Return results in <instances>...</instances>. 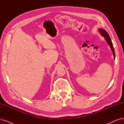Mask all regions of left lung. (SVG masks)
Masks as SVG:
<instances>
[{"label": "left lung", "instance_id": "left-lung-1", "mask_svg": "<svg viewBox=\"0 0 124 124\" xmlns=\"http://www.w3.org/2000/svg\"><path fill=\"white\" fill-rule=\"evenodd\" d=\"M98 31H99L101 35L103 37H104V39L106 40V42H107L108 44L110 46V47L111 48V51L112 52V53H113V56H114V58L115 59V51H114V50L113 44H112V41L111 40V38H110L109 35H108V32L103 29L99 28L98 29Z\"/></svg>", "mask_w": 124, "mask_h": 124}]
</instances>
